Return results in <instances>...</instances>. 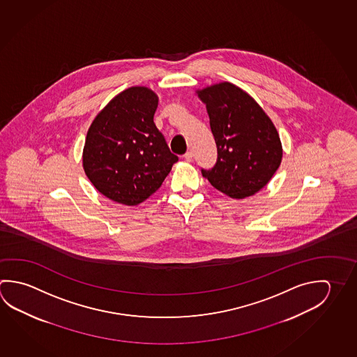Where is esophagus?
Here are the masks:
<instances>
[{
	"instance_id": "1",
	"label": "esophagus",
	"mask_w": 357,
	"mask_h": 357,
	"mask_svg": "<svg viewBox=\"0 0 357 357\" xmlns=\"http://www.w3.org/2000/svg\"><path fill=\"white\" fill-rule=\"evenodd\" d=\"M184 159H185L187 162H192V159H193V153H192V151H187V153L184 154Z\"/></svg>"
}]
</instances>
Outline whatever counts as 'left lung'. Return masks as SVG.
I'll list each match as a JSON object with an SVG mask.
<instances>
[{
    "label": "left lung",
    "mask_w": 357,
    "mask_h": 357,
    "mask_svg": "<svg viewBox=\"0 0 357 357\" xmlns=\"http://www.w3.org/2000/svg\"><path fill=\"white\" fill-rule=\"evenodd\" d=\"M206 104L218 158L202 174L233 199L255 195L281 165L282 143L275 124L244 90L219 82L195 91Z\"/></svg>",
    "instance_id": "obj_1"
}]
</instances>
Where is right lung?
I'll return each mask as SVG.
<instances>
[{
    "mask_svg": "<svg viewBox=\"0 0 357 357\" xmlns=\"http://www.w3.org/2000/svg\"><path fill=\"white\" fill-rule=\"evenodd\" d=\"M158 95L145 86L121 91L95 116L82 151L89 181L109 199L138 206L155 193L178 157L154 124Z\"/></svg>",
    "mask_w": 357,
    "mask_h": 357,
    "instance_id": "add662e5",
    "label": "right lung"
}]
</instances>
